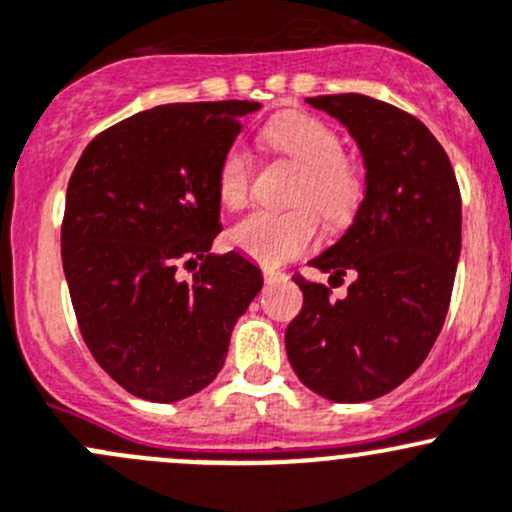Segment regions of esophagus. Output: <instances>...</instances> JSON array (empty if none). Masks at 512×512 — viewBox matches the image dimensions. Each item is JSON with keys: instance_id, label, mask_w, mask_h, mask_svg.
Masks as SVG:
<instances>
[{"instance_id": "obj_1", "label": "esophagus", "mask_w": 512, "mask_h": 512, "mask_svg": "<svg viewBox=\"0 0 512 512\" xmlns=\"http://www.w3.org/2000/svg\"><path fill=\"white\" fill-rule=\"evenodd\" d=\"M263 281H266V283H283V281H288V273L278 271V268H263Z\"/></svg>"}]
</instances>
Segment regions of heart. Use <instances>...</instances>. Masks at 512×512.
<instances>
[{"label": "heart", "mask_w": 512, "mask_h": 512, "mask_svg": "<svg viewBox=\"0 0 512 512\" xmlns=\"http://www.w3.org/2000/svg\"><path fill=\"white\" fill-rule=\"evenodd\" d=\"M263 138L278 155L288 157L300 167L295 184V202H313L328 221L342 224L355 214L362 199V179L355 167L342 160V140L323 120L305 113H288L273 120ZM251 165L249 152L234 145L224 155L219 170V199L224 207L239 209L249 199ZM320 234L318 214L308 204L288 212L249 214L231 229L229 239L241 254L263 266H281L300 256L315 244Z\"/></svg>", "instance_id": "heart-1"}]
</instances>
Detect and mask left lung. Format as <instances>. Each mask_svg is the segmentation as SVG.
<instances>
[{
    "label": "left lung",
    "instance_id": "8db88e82",
    "mask_svg": "<svg viewBox=\"0 0 512 512\" xmlns=\"http://www.w3.org/2000/svg\"><path fill=\"white\" fill-rule=\"evenodd\" d=\"M360 147L365 199L313 266L355 271L340 300L295 276L303 310L286 328L300 382L340 404L392 392L426 360L441 333L461 256V192L449 155L421 120L360 93L308 98Z\"/></svg>",
    "mask_w": 512,
    "mask_h": 512
}]
</instances>
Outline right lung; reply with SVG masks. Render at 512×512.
<instances>
[{"label":"right lung","mask_w":512,"mask_h":512,"mask_svg":"<svg viewBox=\"0 0 512 512\" xmlns=\"http://www.w3.org/2000/svg\"><path fill=\"white\" fill-rule=\"evenodd\" d=\"M251 100L170 103L113 125L68 179L61 261L88 350L120 387L172 404L212 384L261 291L221 231L219 170ZM179 265L197 267L192 282Z\"/></svg>","instance_id":"1"}]
</instances>
